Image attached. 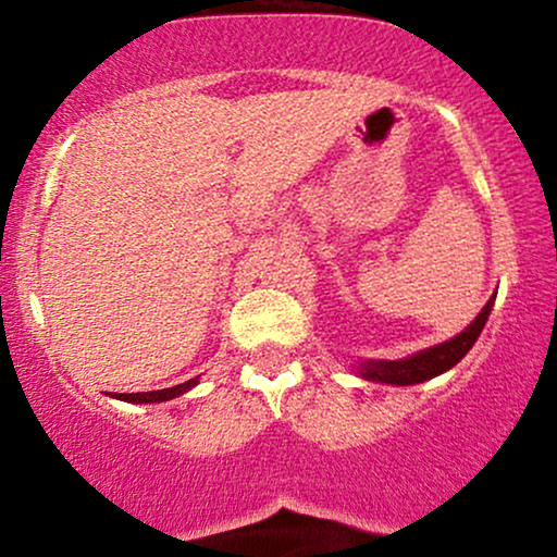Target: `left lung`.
I'll use <instances>...</instances> for the list:
<instances>
[{
  "instance_id": "1",
  "label": "left lung",
  "mask_w": 557,
  "mask_h": 557,
  "mask_svg": "<svg viewBox=\"0 0 557 557\" xmlns=\"http://www.w3.org/2000/svg\"><path fill=\"white\" fill-rule=\"evenodd\" d=\"M494 299L496 296H491L486 307L479 312V317H475L460 335L450 337V341L432 345V348L420 350L414 352V356L401 360H363V363H358V373L363 375L366 381H379V384L411 386L450 371L455 363H460V360L466 358V352L473 348V343L479 341L483 324H486L491 314V307H494Z\"/></svg>"
}]
</instances>
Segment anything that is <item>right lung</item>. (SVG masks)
<instances>
[{
    "label": "right lung",
    "mask_w": 557,
    "mask_h": 557,
    "mask_svg": "<svg viewBox=\"0 0 557 557\" xmlns=\"http://www.w3.org/2000/svg\"><path fill=\"white\" fill-rule=\"evenodd\" d=\"M199 379H189L186 384L171 386V388H161V392H143V394H114L122 401H133V404H156V401H169L173 396H182L189 392V388L197 386Z\"/></svg>",
    "instance_id": "obj_1"
}]
</instances>
